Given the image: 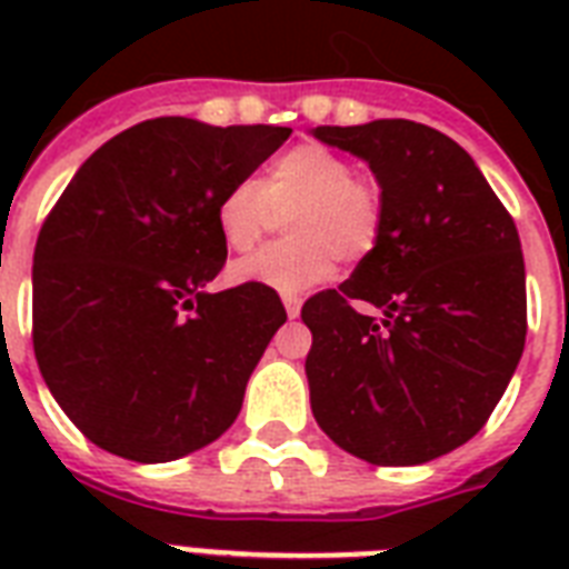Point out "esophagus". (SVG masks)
Instances as JSON below:
<instances>
[{
	"label": "esophagus",
	"mask_w": 569,
	"mask_h": 569,
	"mask_svg": "<svg viewBox=\"0 0 569 569\" xmlns=\"http://www.w3.org/2000/svg\"><path fill=\"white\" fill-rule=\"evenodd\" d=\"M283 307L289 319H298V312H301V298H298V295H283Z\"/></svg>",
	"instance_id": "obj_1"
}]
</instances>
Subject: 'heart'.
Listing matches in <instances>:
<instances>
[{"mask_svg":"<svg viewBox=\"0 0 569 569\" xmlns=\"http://www.w3.org/2000/svg\"><path fill=\"white\" fill-rule=\"evenodd\" d=\"M289 208L293 212L288 211ZM286 216L292 239L268 244L230 268L236 283L295 295L319 283L339 259L372 253L383 223V200L372 182L357 177L346 156L321 144H298L268 164L262 182L241 180L223 191L214 221L223 244L248 253Z\"/></svg>","mask_w":569,"mask_h":569,"instance_id":"obj_1","label":"heart"}]
</instances>
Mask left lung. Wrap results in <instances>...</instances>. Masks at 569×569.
Masks as SVG:
<instances>
[{"label":"left lung","instance_id":"obj_1","mask_svg":"<svg viewBox=\"0 0 569 569\" xmlns=\"http://www.w3.org/2000/svg\"><path fill=\"white\" fill-rule=\"evenodd\" d=\"M312 136L366 159L383 200L372 253L301 310L312 416L339 449L378 467L440 458L485 428L522 357L517 223L472 156L425 123Z\"/></svg>","mask_w":569,"mask_h":569}]
</instances>
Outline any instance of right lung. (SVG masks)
<instances>
[{
  "instance_id": "right-lung-1",
  "label": "right lung",
  "mask_w": 569,
  "mask_h": 569,
  "mask_svg": "<svg viewBox=\"0 0 569 569\" xmlns=\"http://www.w3.org/2000/svg\"><path fill=\"white\" fill-rule=\"evenodd\" d=\"M289 136L144 120L106 141L47 214L31 342L49 392L100 449L164 463L236 422L286 310L266 286L206 292L227 262L214 209Z\"/></svg>"
}]
</instances>
